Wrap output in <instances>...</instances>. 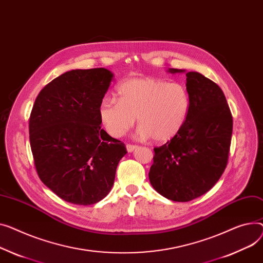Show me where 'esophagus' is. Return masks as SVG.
<instances>
[{"instance_id":"obj_1","label":"esophagus","mask_w":263,"mask_h":263,"mask_svg":"<svg viewBox=\"0 0 263 263\" xmlns=\"http://www.w3.org/2000/svg\"><path fill=\"white\" fill-rule=\"evenodd\" d=\"M126 148H127V151H128V152H133V151L137 148V146H136V145H130V144H128V145L126 146Z\"/></svg>"}]
</instances>
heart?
I'll use <instances>...</instances> for the list:
<instances>
[{
    "label": "heart",
    "mask_w": 263,
    "mask_h": 263,
    "mask_svg": "<svg viewBox=\"0 0 263 263\" xmlns=\"http://www.w3.org/2000/svg\"><path fill=\"white\" fill-rule=\"evenodd\" d=\"M116 98L104 97L98 107L101 125L113 137L124 136L135 124L137 135L165 143L184 127L190 110L186 86L156 77H131L121 81Z\"/></svg>",
    "instance_id": "1"
}]
</instances>
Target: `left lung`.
<instances>
[{"label":"left lung","instance_id":"obj_1","mask_svg":"<svg viewBox=\"0 0 263 263\" xmlns=\"http://www.w3.org/2000/svg\"><path fill=\"white\" fill-rule=\"evenodd\" d=\"M186 73L190 110L182 130L165 145L154 148L149 171L152 187L174 202H188L212 189L226 167L233 117L220 86L198 72Z\"/></svg>","mask_w":263,"mask_h":263}]
</instances>
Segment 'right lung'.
<instances>
[{
  "mask_svg": "<svg viewBox=\"0 0 263 263\" xmlns=\"http://www.w3.org/2000/svg\"><path fill=\"white\" fill-rule=\"evenodd\" d=\"M114 74L72 69L45 85L29 118V142L38 176L62 200L92 205L111 191L125 144L100 127L98 107Z\"/></svg>",
  "mask_w": 263,
  "mask_h": 263,
  "instance_id": "add662e5",
  "label": "right lung"
}]
</instances>
